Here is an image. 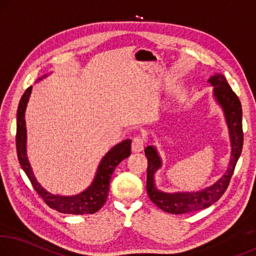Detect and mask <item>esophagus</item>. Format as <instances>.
<instances>
[{"label":"esophagus","instance_id":"1","mask_svg":"<svg viewBox=\"0 0 256 256\" xmlns=\"http://www.w3.org/2000/svg\"><path fill=\"white\" fill-rule=\"evenodd\" d=\"M144 138L142 136H136L132 141V151L133 152H141L144 148Z\"/></svg>","mask_w":256,"mask_h":256}]
</instances>
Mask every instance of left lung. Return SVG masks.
Listing matches in <instances>:
<instances>
[{
    "instance_id": "1",
    "label": "left lung",
    "mask_w": 256,
    "mask_h": 256,
    "mask_svg": "<svg viewBox=\"0 0 256 256\" xmlns=\"http://www.w3.org/2000/svg\"><path fill=\"white\" fill-rule=\"evenodd\" d=\"M209 84L214 86V98L216 104L222 107L224 120L228 126L229 138H230V162L227 170L214 184L196 192H172L167 193L160 190L156 186L154 174L162 166V158L154 146H148L144 149V154L148 158V170H146V192L150 200L160 209L172 214H188V212L198 211L214 204L222 196L227 190L229 182L232 176L234 170L240 158L242 149V105L236 94L232 92L230 86L222 74L216 73L209 78Z\"/></svg>"
}]
</instances>
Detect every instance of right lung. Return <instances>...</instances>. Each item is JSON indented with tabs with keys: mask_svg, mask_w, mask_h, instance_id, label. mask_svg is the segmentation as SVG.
Listing matches in <instances>:
<instances>
[{
	"mask_svg": "<svg viewBox=\"0 0 256 256\" xmlns=\"http://www.w3.org/2000/svg\"><path fill=\"white\" fill-rule=\"evenodd\" d=\"M46 76L47 74L42 78ZM42 78H40L37 81H40ZM32 86H29L26 90L20 99L18 112H16V144L21 167H22L26 175L28 176L29 180L32 182L34 188L37 190V193L42 198L46 204L52 209L62 212V214H94L105 204L108 196V190H110V180L116 166L131 154L132 141L130 138H126V140L112 146L99 162L96 175H94L92 184L79 194H76V196H58V194L48 192L38 183V180L34 175L32 164H30L27 157V128H26L24 114L30 94H32Z\"/></svg>",
	"mask_w": 256,
	"mask_h": 256,
	"instance_id": "right-lung-1",
	"label": "right lung"
}]
</instances>
